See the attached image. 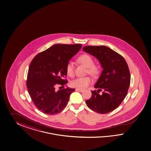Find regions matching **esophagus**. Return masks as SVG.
Wrapping results in <instances>:
<instances>
[{"label":"esophagus","instance_id":"34e87169","mask_svg":"<svg viewBox=\"0 0 151 151\" xmlns=\"http://www.w3.org/2000/svg\"><path fill=\"white\" fill-rule=\"evenodd\" d=\"M76 90L77 91L80 92H83V90H81V89H79V88H76Z\"/></svg>","mask_w":151,"mask_h":151}]
</instances>
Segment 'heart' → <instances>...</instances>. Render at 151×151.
<instances>
[{"label":"heart","instance_id":"heart-1","mask_svg":"<svg viewBox=\"0 0 151 151\" xmlns=\"http://www.w3.org/2000/svg\"><path fill=\"white\" fill-rule=\"evenodd\" d=\"M78 61L88 68V72L93 76H96L100 73L99 68L94 65V62L91 57L87 54H83L78 58ZM66 73L70 76H73L74 73L73 64V62L69 61L66 65ZM92 79L90 77L78 78L74 79L71 82V86L83 90L87 88L92 83Z\"/></svg>","mask_w":151,"mask_h":151}]
</instances>
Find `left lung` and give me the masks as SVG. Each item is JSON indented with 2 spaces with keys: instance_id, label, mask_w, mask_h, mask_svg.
I'll list each match as a JSON object with an SVG mask.
<instances>
[{
  "instance_id": "obj_1",
  "label": "left lung",
  "mask_w": 151,
  "mask_h": 151,
  "mask_svg": "<svg viewBox=\"0 0 151 151\" xmlns=\"http://www.w3.org/2000/svg\"><path fill=\"white\" fill-rule=\"evenodd\" d=\"M83 50L95 56L103 69L94 85L98 90L92 91L91 97L86 103L99 114L109 113L121 105L127 94L131 81L127 64L121 55L105 46H86Z\"/></svg>"
}]
</instances>
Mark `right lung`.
Instances as JSON below:
<instances>
[{
	"instance_id": "add662e5",
	"label": "right lung",
	"mask_w": 151,
	"mask_h": 151,
	"mask_svg": "<svg viewBox=\"0 0 151 151\" xmlns=\"http://www.w3.org/2000/svg\"><path fill=\"white\" fill-rule=\"evenodd\" d=\"M82 45L55 44L36 55L30 64L27 86L37 109L48 114L59 113L68 105L75 89L68 87L56 90L57 86L68 83L66 65L81 49Z\"/></svg>"
}]
</instances>
